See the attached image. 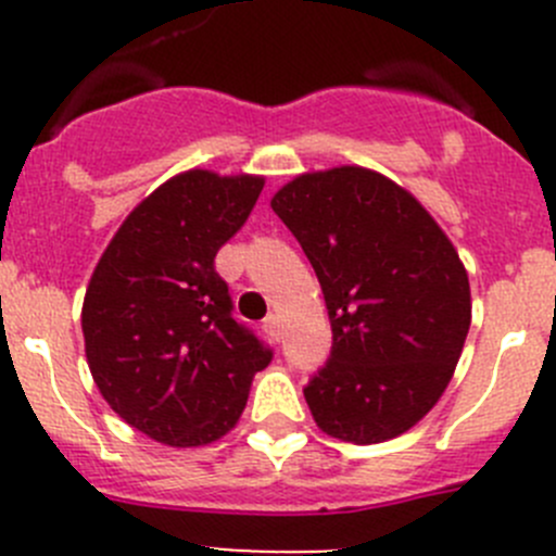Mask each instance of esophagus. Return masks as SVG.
Returning <instances> with one entry per match:
<instances>
[{
	"label": "esophagus",
	"instance_id": "34e87169",
	"mask_svg": "<svg viewBox=\"0 0 556 556\" xmlns=\"http://www.w3.org/2000/svg\"><path fill=\"white\" fill-rule=\"evenodd\" d=\"M263 330H266L274 341H279V336H282V325H279L277 314H268V317L263 319Z\"/></svg>",
	"mask_w": 556,
	"mask_h": 556
}]
</instances>
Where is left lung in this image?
I'll return each instance as SVG.
<instances>
[{
	"mask_svg": "<svg viewBox=\"0 0 556 556\" xmlns=\"http://www.w3.org/2000/svg\"><path fill=\"white\" fill-rule=\"evenodd\" d=\"M328 306L330 361L304 390L323 433L382 444L450 387L470 328L468 271L428 210L366 166L304 172L271 195Z\"/></svg>",
	"mask_w": 556,
	"mask_h": 556,
	"instance_id": "obj_1",
	"label": "left lung"
}]
</instances>
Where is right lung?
<instances>
[{
  "label": "right lung",
  "instance_id": "obj_1",
  "mask_svg": "<svg viewBox=\"0 0 556 556\" xmlns=\"http://www.w3.org/2000/svg\"><path fill=\"white\" fill-rule=\"evenodd\" d=\"M266 177L188 169L144 195L99 257L83 299L91 377L112 412L190 450L237 428L271 352L231 317L215 255Z\"/></svg>",
  "mask_w": 556,
  "mask_h": 556
}]
</instances>
